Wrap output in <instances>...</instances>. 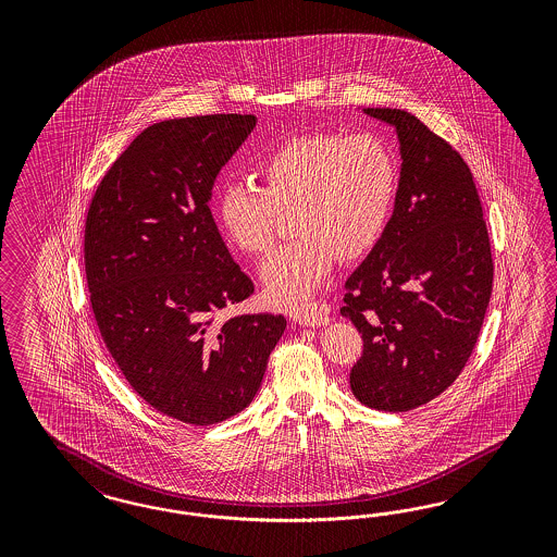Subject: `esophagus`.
I'll return each instance as SVG.
<instances>
[{
    "label": "esophagus",
    "mask_w": 557,
    "mask_h": 557,
    "mask_svg": "<svg viewBox=\"0 0 557 557\" xmlns=\"http://www.w3.org/2000/svg\"><path fill=\"white\" fill-rule=\"evenodd\" d=\"M294 321L302 324V326H324V324L331 322V319L322 312H317V310H304V312L294 314Z\"/></svg>",
    "instance_id": "1"
}]
</instances>
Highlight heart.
Masks as SVG:
<instances>
[{"label":"heart","instance_id":"obj_1","mask_svg":"<svg viewBox=\"0 0 557 557\" xmlns=\"http://www.w3.org/2000/svg\"><path fill=\"white\" fill-rule=\"evenodd\" d=\"M261 187L226 184L214 212L238 251L263 255L275 238L280 212H292L296 238L261 265L270 302L298 308L310 302L335 259L354 261L386 233L398 168L388 143L371 133L292 136L255 168Z\"/></svg>","mask_w":557,"mask_h":557}]
</instances>
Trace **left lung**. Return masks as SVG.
<instances>
[{
  "label": "left lung",
  "mask_w": 557,
  "mask_h": 557,
  "mask_svg": "<svg viewBox=\"0 0 557 557\" xmlns=\"http://www.w3.org/2000/svg\"><path fill=\"white\" fill-rule=\"evenodd\" d=\"M363 112L394 126L403 165L386 233L345 282L341 314L363 338L349 384L361 405L406 412L437 398L466 368L494 263L461 154L405 110Z\"/></svg>",
  "instance_id": "1"
}]
</instances>
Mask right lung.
Listing matches in <instances>:
<instances>
[{"label":"right lung","mask_w":557,"mask_h":557,"mask_svg":"<svg viewBox=\"0 0 557 557\" xmlns=\"http://www.w3.org/2000/svg\"><path fill=\"white\" fill-rule=\"evenodd\" d=\"M253 114L165 120L108 169L85 220V275L101 338L136 394L206 426L251 405L282 314L219 312L253 294L210 212L220 169Z\"/></svg>","instance_id":"obj_1"}]
</instances>
